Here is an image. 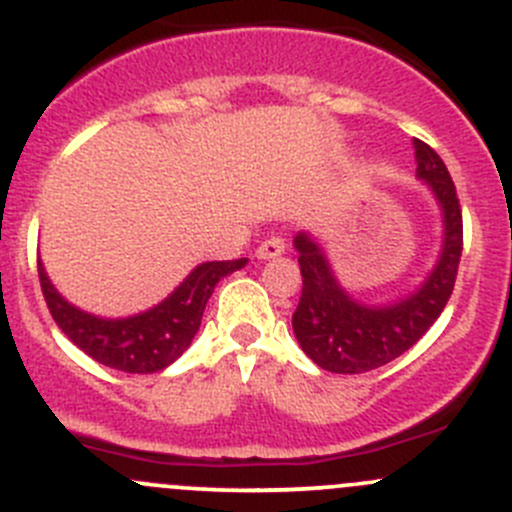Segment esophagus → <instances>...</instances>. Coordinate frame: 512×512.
Here are the masks:
<instances>
[{
    "mask_svg": "<svg viewBox=\"0 0 512 512\" xmlns=\"http://www.w3.org/2000/svg\"><path fill=\"white\" fill-rule=\"evenodd\" d=\"M282 252H285V237L282 235H270L257 247V257L260 260H272V257H280Z\"/></svg>",
    "mask_w": 512,
    "mask_h": 512,
    "instance_id": "34e87169",
    "label": "esophagus"
}]
</instances>
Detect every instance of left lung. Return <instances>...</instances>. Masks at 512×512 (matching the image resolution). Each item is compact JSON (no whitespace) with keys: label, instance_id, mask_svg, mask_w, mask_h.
I'll return each instance as SVG.
<instances>
[{"label":"left lung","instance_id":"obj_1","mask_svg":"<svg viewBox=\"0 0 512 512\" xmlns=\"http://www.w3.org/2000/svg\"><path fill=\"white\" fill-rule=\"evenodd\" d=\"M413 145L418 175L433 187L445 215L443 255L418 292L385 307L360 305L337 285L320 247L305 232L295 237L302 295L292 312V330L305 355L322 370L357 375L388 365L430 330L453 295L463 252V210L438 152L423 140Z\"/></svg>","mask_w":512,"mask_h":512}]
</instances>
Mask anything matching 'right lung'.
Returning a JSON list of instances; mask_svg holds the SVG:
<instances>
[{
	"label": "right lung",
	"mask_w": 512,
	"mask_h": 512,
	"mask_svg": "<svg viewBox=\"0 0 512 512\" xmlns=\"http://www.w3.org/2000/svg\"><path fill=\"white\" fill-rule=\"evenodd\" d=\"M242 265L245 260L205 262L165 302L127 320H102L77 310L54 290L42 262H37V272L54 322L79 350L114 370L145 375L165 370L190 347L215 285Z\"/></svg>",
	"instance_id": "right-lung-1"
}]
</instances>
